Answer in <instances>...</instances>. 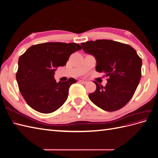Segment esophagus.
<instances>
[{
  "label": "esophagus",
  "mask_w": 158,
  "mask_h": 158,
  "mask_svg": "<svg viewBox=\"0 0 158 158\" xmlns=\"http://www.w3.org/2000/svg\"><path fill=\"white\" fill-rule=\"evenodd\" d=\"M79 82L80 83V84H86L87 83V81H85V80H80L79 81Z\"/></svg>",
  "instance_id": "34e87169"
}]
</instances>
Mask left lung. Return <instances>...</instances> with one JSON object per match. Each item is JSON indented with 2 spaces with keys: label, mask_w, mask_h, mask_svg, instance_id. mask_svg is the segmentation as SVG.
<instances>
[{
  "label": "left lung",
  "mask_w": 158,
  "mask_h": 158,
  "mask_svg": "<svg viewBox=\"0 0 158 158\" xmlns=\"http://www.w3.org/2000/svg\"><path fill=\"white\" fill-rule=\"evenodd\" d=\"M85 52L96 60L95 69L108 77L106 86L96 82V89L89 94L95 105L107 111H114L130 101L141 78L142 62L136 50L120 42L98 40L82 43Z\"/></svg>",
  "instance_id": "obj_1"
}]
</instances>
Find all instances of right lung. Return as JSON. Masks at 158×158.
Here are the masks:
<instances>
[{
  "label": "right lung",
  "instance_id": "right-lung-1",
  "mask_svg": "<svg viewBox=\"0 0 158 158\" xmlns=\"http://www.w3.org/2000/svg\"><path fill=\"white\" fill-rule=\"evenodd\" d=\"M82 47L75 43L47 42L32 45L20 56L16 80L27 103L35 111L50 113L60 108L67 99L70 78L57 83L55 71L64 66L73 52Z\"/></svg>",
  "mask_w": 158,
  "mask_h": 158
}]
</instances>
